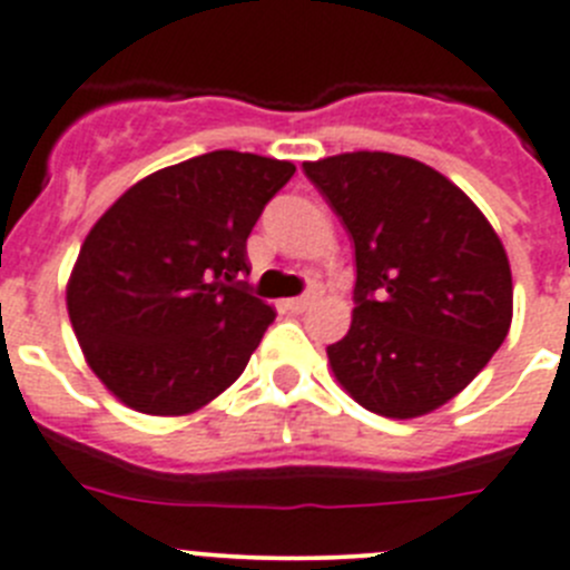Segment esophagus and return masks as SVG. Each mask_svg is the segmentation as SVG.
Masks as SVG:
<instances>
[{
	"label": "esophagus",
	"instance_id": "34e87169",
	"mask_svg": "<svg viewBox=\"0 0 570 570\" xmlns=\"http://www.w3.org/2000/svg\"><path fill=\"white\" fill-rule=\"evenodd\" d=\"M309 304H312V295H301V297H289L284 306L289 312H295V315H301V312L309 309Z\"/></svg>",
	"mask_w": 570,
	"mask_h": 570
}]
</instances>
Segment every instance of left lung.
Here are the masks:
<instances>
[{
	"mask_svg": "<svg viewBox=\"0 0 570 570\" xmlns=\"http://www.w3.org/2000/svg\"><path fill=\"white\" fill-rule=\"evenodd\" d=\"M355 240V309L326 346L335 381L392 420L434 412L483 372L514 315L500 235L458 184L394 153L304 161Z\"/></svg>",
	"mask_w": 570,
	"mask_h": 570,
	"instance_id": "left-lung-1",
	"label": "left lung"
}]
</instances>
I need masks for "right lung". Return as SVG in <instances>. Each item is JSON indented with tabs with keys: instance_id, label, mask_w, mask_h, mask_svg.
I'll return each instance as SVG.
<instances>
[{
	"instance_id": "add662e5",
	"label": "right lung",
	"mask_w": 570,
	"mask_h": 570,
	"mask_svg": "<svg viewBox=\"0 0 570 570\" xmlns=\"http://www.w3.org/2000/svg\"><path fill=\"white\" fill-rule=\"evenodd\" d=\"M292 161L215 150L150 173L87 233L68 315L125 406L193 414L233 386L275 309L249 295L247 238Z\"/></svg>"
}]
</instances>
